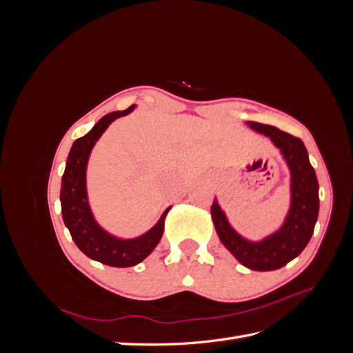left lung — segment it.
Wrapping results in <instances>:
<instances>
[{
    "label": "left lung",
    "instance_id": "8db88e82",
    "mask_svg": "<svg viewBox=\"0 0 353 353\" xmlns=\"http://www.w3.org/2000/svg\"><path fill=\"white\" fill-rule=\"evenodd\" d=\"M248 125L254 132L270 138L288 168L290 206L287 215L281 227L270 236L249 240L234 230L216 197L210 206V213L221 243L234 258L253 271H274L297 258L311 240L319 212V187L302 140L271 125L256 122H248Z\"/></svg>",
    "mask_w": 353,
    "mask_h": 353
}]
</instances>
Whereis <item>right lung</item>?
<instances>
[{"label": "right lung", "mask_w": 353, "mask_h": 353, "mask_svg": "<svg viewBox=\"0 0 353 353\" xmlns=\"http://www.w3.org/2000/svg\"><path fill=\"white\" fill-rule=\"evenodd\" d=\"M135 108L137 105L134 104L126 110L112 112L103 116L87 135L78 138L72 144L65 174L61 176V215L72 240L90 259L116 266V268L138 265L154 250L163 236L165 218L172 208H166L162 216L150 230L134 239L113 236L109 231H105L92 215L87 191V166L91 152L109 125L117 117L130 114Z\"/></svg>", "instance_id": "right-lung-1"}]
</instances>
